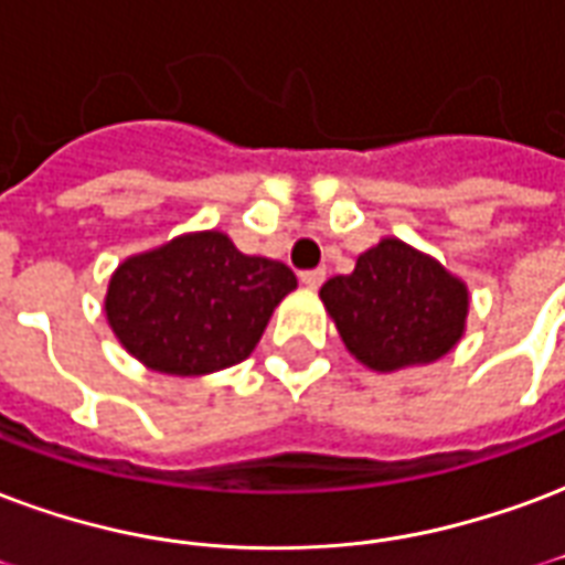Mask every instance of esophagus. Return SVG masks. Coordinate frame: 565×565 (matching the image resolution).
<instances>
[{"label": "esophagus", "mask_w": 565, "mask_h": 565, "mask_svg": "<svg viewBox=\"0 0 565 565\" xmlns=\"http://www.w3.org/2000/svg\"><path fill=\"white\" fill-rule=\"evenodd\" d=\"M299 281H302L305 287H308V290H317V287H320V284L326 281V269L302 271V275H299Z\"/></svg>", "instance_id": "1"}]
</instances>
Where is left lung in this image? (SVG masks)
Here are the masks:
<instances>
[{
    "label": "left lung",
    "mask_w": 565,
    "mask_h": 565,
    "mask_svg": "<svg viewBox=\"0 0 565 565\" xmlns=\"http://www.w3.org/2000/svg\"><path fill=\"white\" fill-rule=\"evenodd\" d=\"M320 299L350 356L377 374L452 353L470 315L467 284L395 236L359 254L350 275L329 278Z\"/></svg>",
    "instance_id": "obj_1"
}]
</instances>
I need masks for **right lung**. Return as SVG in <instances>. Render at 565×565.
<instances>
[{"instance_id": "1", "label": "right lung", "mask_w": 565, "mask_h": 565, "mask_svg": "<svg viewBox=\"0 0 565 565\" xmlns=\"http://www.w3.org/2000/svg\"><path fill=\"white\" fill-rule=\"evenodd\" d=\"M294 290L284 263L242 254L221 230H194L125 257L107 284L104 315L149 371L206 377L248 359Z\"/></svg>"}]
</instances>
